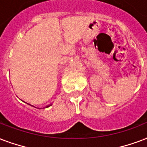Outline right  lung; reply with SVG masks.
<instances>
[{
    "instance_id": "obj_1",
    "label": "right lung",
    "mask_w": 147,
    "mask_h": 147,
    "mask_svg": "<svg viewBox=\"0 0 147 147\" xmlns=\"http://www.w3.org/2000/svg\"><path fill=\"white\" fill-rule=\"evenodd\" d=\"M21 101H23V100H21ZM23 102H24V101H23ZM27 104H28V105H30V106H33V107H35V106H34L33 105H31V104H29V103H28V102H26ZM51 105H52V104H50V105H48V106H45V107H44V108H48V107H49V106H51ZM35 108H37V107H35Z\"/></svg>"
}]
</instances>
